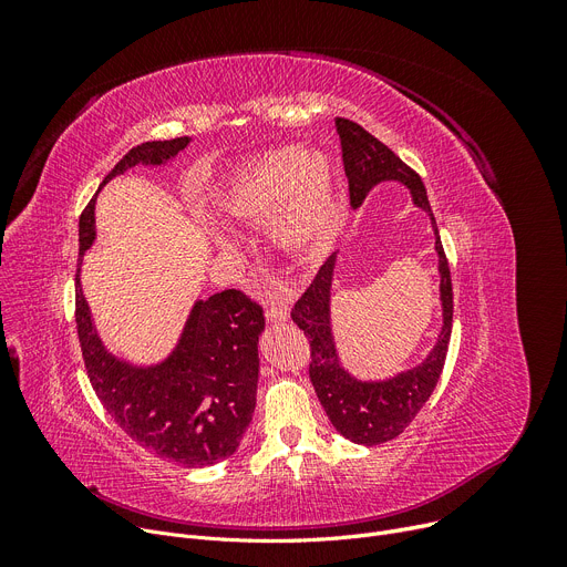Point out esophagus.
<instances>
[{
	"label": "esophagus",
	"instance_id": "34e87169",
	"mask_svg": "<svg viewBox=\"0 0 567 567\" xmlns=\"http://www.w3.org/2000/svg\"><path fill=\"white\" fill-rule=\"evenodd\" d=\"M266 319H268V321H287V319H289L287 299H282V296H276V299L268 301V306H266Z\"/></svg>",
	"mask_w": 567,
	"mask_h": 567
}]
</instances>
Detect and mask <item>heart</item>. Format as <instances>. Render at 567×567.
Masks as SVG:
<instances>
[{"instance_id":"obj_1","label":"heart","mask_w":567,"mask_h":567,"mask_svg":"<svg viewBox=\"0 0 567 567\" xmlns=\"http://www.w3.org/2000/svg\"><path fill=\"white\" fill-rule=\"evenodd\" d=\"M225 220L268 218L274 244L293 257H319L342 227V206L331 158L308 148H278L231 169L212 193Z\"/></svg>"}]
</instances>
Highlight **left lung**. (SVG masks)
<instances>
[{
    "label": "left lung",
    "mask_w": 567,
    "mask_h": 567,
    "mask_svg": "<svg viewBox=\"0 0 567 567\" xmlns=\"http://www.w3.org/2000/svg\"><path fill=\"white\" fill-rule=\"evenodd\" d=\"M336 131L342 144L351 206H361L377 184L400 182L411 190L413 204L430 214L436 234L443 329L434 349L419 368L406 370L389 381H359L340 365L329 308L336 252L321 264L310 287L291 308L293 323L310 338V381L333 427L353 443L379 445L400 436L436 389L453 329V282L421 176L400 161L389 146L349 118L338 116Z\"/></svg>",
    "instance_id": "obj_1"
}]
</instances>
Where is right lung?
<instances>
[{"mask_svg":"<svg viewBox=\"0 0 567 567\" xmlns=\"http://www.w3.org/2000/svg\"><path fill=\"white\" fill-rule=\"evenodd\" d=\"M190 137L133 146L103 178L133 165H161ZM94 202L80 216V257L94 244ZM75 323L86 377L114 423L148 453L188 468L227 460L241 443L255 411L264 310L241 289L197 301L167 361L133 368L101 344L75 276Z\"/></svg>","mask_w":567,"mask_h":567,"instance_id":"right-lung-1","label":"right lung"}]
</instances>
